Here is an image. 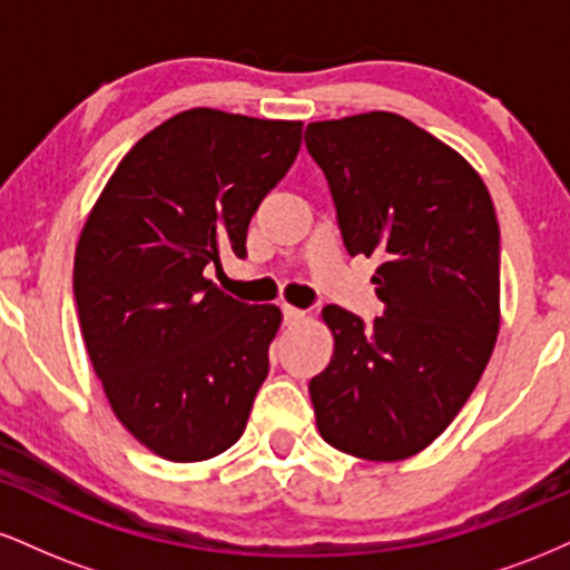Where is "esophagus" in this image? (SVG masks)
<instances>
[{"label": "esophagus", "instance_id": "34e87169", "mask_svg": "<svg viewBox=\"0 0 570 570\" xmlns=\"http://www.w3.org/2000/svg\"><path fill=\"white\" fill-rule=\"evenodd\" d=\"M281 313H284V324H299L305 318V311H299V307H292V305H284L281 307Z\"/></svg>", "mask_w": 570, "mask_h": 570}]
</instances>
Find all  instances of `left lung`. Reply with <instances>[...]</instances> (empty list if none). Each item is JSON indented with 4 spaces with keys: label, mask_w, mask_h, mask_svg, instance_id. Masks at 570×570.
Segmentation results:
<instances>
[{
    "label": "left lung",
    "mask_w": 570,
    "mask_h": 570,
    "mask_svg": "<svg viewBox=\"0 0 570 570\" xmlns=\"http://www.w3.org/2000/svg\"><path fill=\"white\" fill-rule=\"evenodd\" d=\"M351 257H381L367 324L324 307L335 353L311 377L318 431L367 461L429 448L480 383L499 335L501 235L488 187L455 149L391 112L311 122Z\"/></svg>",
    "instance_id": "left-lung-1"
}]
</instances>
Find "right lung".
I'll return each instance as SVG.
<instances>
[{
	"label": "right lung",
	"instance_id": "add662e5",
	"mask_svg": "<svg viewBox=\"0 0 570 570\" xmlns=\"http://www.w3.org/2000/svg\"><path fill=\"white\" fill-rule=\"evenodd\" d=\"M303 122L189 109L149 130L104 187L75 257L90 362L115 415L168 461H206L244 434L271 370L276 305L206 278L246 257L254 212L299 153Z\"/></svg>",
	"mask_w": 570,
	"mask_h": 570
}]
</instances>
